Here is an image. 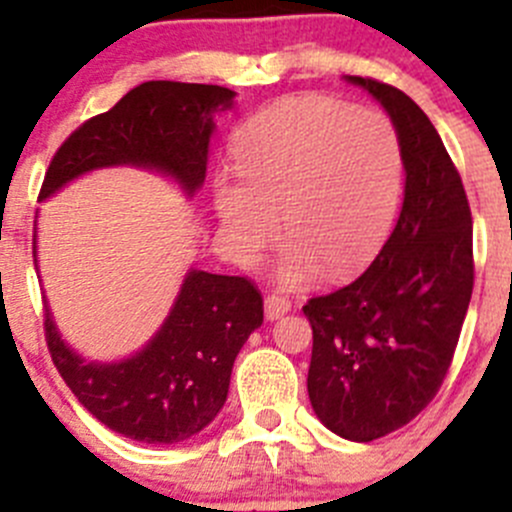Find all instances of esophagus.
<instances>
[{"mask_svg":"<svg viewBox=\"0 0 512 512\" xmlns=\"http://www.w3.org/2000/svg\"><path fill=\"white\" fill-rule=\"evenodd\" d=\"M289 309H292V302L287 297H282V294H267L265 297L267 319H280Z\"/></svg>","mask_w":512,"mask_h":512,"instance_id":"obj_1","label":"esophagus"}]
</instances>
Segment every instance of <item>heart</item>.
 I'll return each instance as SVG.
<instances>
[{"label":"heart","instance_id":"1","mask_svg":"<svg viewBox=\"0 0 512 512\" xmlns=\"http://www.w3.org/2000/svg\"><path fill=\"white\" fill-rule=\"evenodd\" d=\"M237 178L213 198L230 255L255 265L280 232L289 237L277 277L289 287L322 267L349 277L369 265L394 223L404 183L396 126L374 108L299 94L247 118L232 138Z\"/></svg>","mask_w":512,"mask_h":512}]
</instances>
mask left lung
<instances>
[{
  "mask_svg": "<svg viewBox=\"0 0 512 512\" xmlns=\"http://www.w3.org/2000/svg\"><path fill=\"white\" fill-rule=\"evenodd\" d=\"M389 111L406 190L394 232L352 285L312 297L307 391L329 431L369 443L421 414L441 389L473 294V218L463 180L404 91L349 76Z\"/></svg>",
  "mask_w": 512,
  "mask_h": 512,
  "instance_id": "obj_1",
  "label": "left lung"
}]
</instances>
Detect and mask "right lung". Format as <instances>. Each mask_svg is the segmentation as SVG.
Segmentation results:
<instances>
[{
	"label": "right lung",
	"instance_id": "right-lung-1",
	"mask_svg": "<svg viewBox=\"0 0 512 512\" xmlns=\"http://www.w3.org/2000/svg\"><path fill=\"white\" fill-rule=\"evenodd\" d=\"M235 91L213 84L146 81L111 111L81 123L51 158L39 198L103 165H143L173 175L188 193L205 180L213 111ZM262 324V294L247 277L193 270L173 312L143 352L118 364H86L61 342L49 309L51 361L103 426L143 443H178L223 409L235 356Z\"/></svg>",
	"mask_w": 512,
	"mask_h": 512
}]
</instances>
